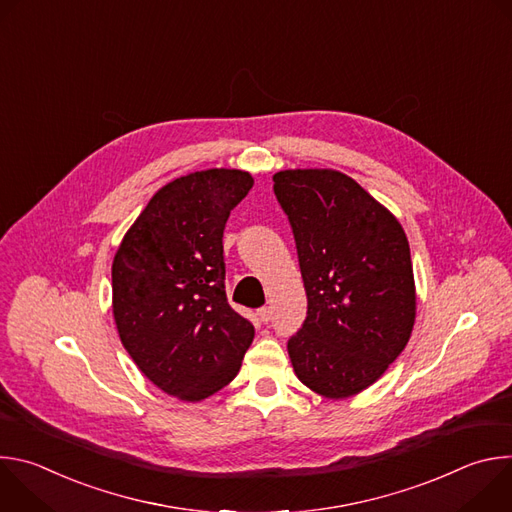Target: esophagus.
<instances>
[{
  "label": "esophagus",
  "instance_id": "esophagus-1",
  "mask_svg": "<svg viewBox=\"0 0 512 512\" xmlns=\"http://www.w3.org/2000/svg\"><path fill=\"white\" fill-rule=\"evenodd\" d=\"M271 314H273V312H271L269 306H265V308H261V310L257 312V316H259V320H261L263 324H267V322L271 320Z\"/></svg>",
  "mask_w": 512,
  "mask_h": 512
}]
</instances>
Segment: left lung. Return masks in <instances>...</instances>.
I'll list each match as a JSON object with an SVG mask.
<instances>
[{
  "label": "left lung",
  "mask_w": 512,
  "mask_h": 512,
  "mask_svg": "<svg viewBox=\"0 0 512 512\" xmlns=\"http://www.w3.org/2000/svg\"><path fill=\"white\" fill-rule=\"evenodd\" d=\"M273 192L294 231L308 316L287 340L298 379L328 399L383 377L415 322L409 243L397 218L336 170H283Z\"/></svg>",
  "instance_id": "left-lung-1"
}]
</instances>
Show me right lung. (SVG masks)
<instances>
[{
    "mask_svg": "<svg viewBox=\"0 0 512 512\" xmlns=\"http://www.w3.org/2000/svg\"><path fill=\"white\" fill-rule=\"evenodd\" d=\"M251 188L249 172L227 168L172 180L135 218L113 259L119 338L137 369L182 401L229 385L255 336L229 306L223 255L229 214Z\"/></svg>",
    "mask_w": 512,
    "mask_h": 512,
    "instance_id": "1",
    "label": "right lung"
}]
</instances>
